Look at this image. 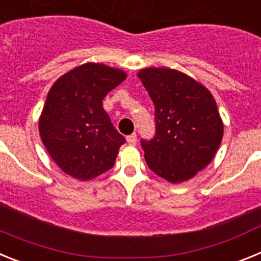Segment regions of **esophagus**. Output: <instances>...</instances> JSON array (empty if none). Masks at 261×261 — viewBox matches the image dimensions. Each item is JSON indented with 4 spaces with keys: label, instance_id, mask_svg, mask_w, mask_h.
Listing matches in <instances>:
<instances>
[{
    "label": "esophagus",
    "instance_id": "34e87169",
    "mask_svg": "<svg viewBox=\"0 0 261 261\" xmlns=\"http://www.w3.org/2000/svg\"><path fill=\"white\" fill-rule=\"evenodd\" d=\"M126 141H128L129 145H136L137 144V136L133 133V135H129L126 136Z\"/></svg>",
    "mask_w": 261,
    "mask_h": 261
}]
</instances>
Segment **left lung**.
I'll use <instances>...</instances> for the list:
<instances>
[{"label": "left lung", "instance_id": "obj_1", "mask_svg": "<svg viewBox=\"0 0 261 261\" xmlns=\"http://www.w3.org/2000/svg\"><path fill=\"white\" fill-rule=\"evenodd\" d=\"M138 77L155 108V135L141 140L147 166L171 183L188 180L211 163L222 140L216 100L202 85L174 69H142Z\"/></svg>", "mask_w": 261, "mask_h": 261}]
</instances>
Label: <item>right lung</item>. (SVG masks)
<instances>
[{"instance_id": "obj_1", "label": "right lung", "mask_w": 261, "mask_h": 261, "mask_svg": "<svg viewBox=\"0 0 261 261\" xmlns=\"http://www.w3.org/2000/svg\"><path fill=\"white\" fill-rule=\"evenodd\" d=\"M125 78L119 69L90 62L62 75L49 90L39 132L65 174L90 180L115 165L125 138L111 123L102 100Z\"/></svg>"}]
</instances>
